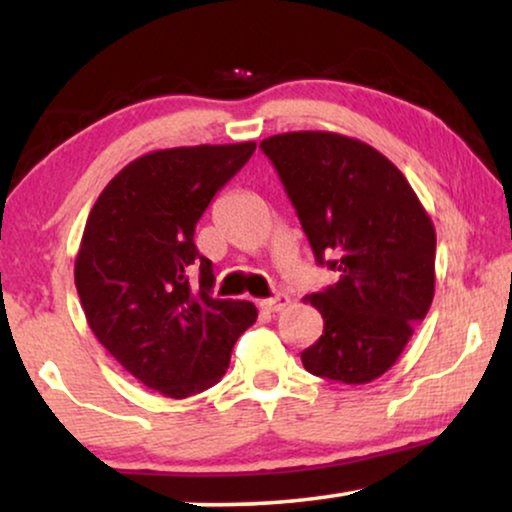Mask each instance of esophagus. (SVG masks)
I'll return each mask as SVG.
<instances>
[{"label": "esophagus", "instance_id": "34e87169", "mask_svg": "<svg viewBox=\"0 0 512 512\" xmlns=\"http://www.w3.org/2000/svg\"><path fill=\"white\" fill-rule=\"evenodd\" d=\"M286 305H289V296H286V293H277L275 298L261 300V307L268 312H282Z\"/></svg>", "mask_w": 512, "mask_h": 512}]
</instances>
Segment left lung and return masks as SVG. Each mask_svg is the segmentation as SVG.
<instances>
[{"label":"left lung","mask_w":512,"mask_h":512,"mask_svg":"<svg viewBox=\"0 0 512 512\" xmlns=\"http://www.w3.org/2000/svg\"><path fill=\"white\" fill-rule=\"evenodd\" d=\"M319 265L340 272L305 303L324 333L300 359L317 377L366 384L387 373L429 312L436 230L387 156L338 132L300 130L261 142Z\"/></svg>","instance_id":"8db88e82"}]
</instances>
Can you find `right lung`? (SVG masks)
Segmentation results:
<instances>
[{
    "mask_svg": "<svg viewBox=\"0 0 512 512\" xmlns=\"http://www.w3.org/2000/svg\"><path fill=\"white\" fill-rule=\"evenodd\" d=\"M254 151L256 142H240L144 153L104 186L83 228L74 282L90 331L167 398L214 387L258 317L254 303L209 296L212 261L193 242L216 191Z\"/></svg>",
    "mask_w": 512,
    "mask_h": 512,
    "instance_id": "1",
    "label": "right lung"
}]
</instances>
